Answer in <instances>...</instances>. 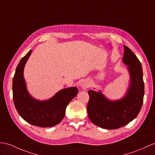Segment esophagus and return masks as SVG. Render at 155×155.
<instances>
[{
	"instance_id": "1",
	"label": "esophagus",
	"mask_w": 155,
	"mask_h": 155,
	"mask_svg": "<svg viewBox=\"0 0 155 155\" xmlns=\"http://www.w3.org/2000/svg\"><path fill=\"white\" fill-rule=\"evenodd\" d=\"M81 86L82 88L86 89V88H87L89 87L90 84H89V82L88 81H82L81 82Z\"/></svg>"
}]
</instances>
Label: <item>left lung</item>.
Returning a JSON list of instances; mask_svg holds the SVG:
<instances>
[{
	"label": "left lung",
	"instance_id": "obj_1",
	"mask_svg": "<svg viewBox=\"0 0 155 155\" xmlns=\"http://www.w3.org/2000/svg\"><path fill=\"white\" fill-rule=\"evenodd\" d=\"M123 62L127 65L130 84L123 98L110 100L101 92L89 91L87 112L93 124L106 129H116L128 124L137 116L144 97L141 63L131 50L124 45Z\"/></svg>",
	"mask_w": 155,
	"mask_h": 155
}]
</instances>
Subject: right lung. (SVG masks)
Here are the masks:
<instances>
[{
    "label": "right lung",
    "instance_id": "obj_1",
    "mask_svg": "<svg viewBox=\"0 0 155 155\" xmlns=\"http://www.w3.org/2000/svg\"><path fill=\"white\" fill-rule=\"evenodd\" d=\"M31 50L20 61L12 80L13 100L20 116L31 125L49 127L59 124L65 115L66 107L78 94L77 87L62 89L49 100L40 101L29 94L24 78V69Z\"/></svg>",
    "mask_w": 155,
    "mask_h": 155
}]
</instances>
